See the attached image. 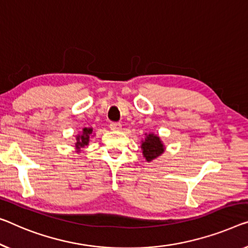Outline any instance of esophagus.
<instances>
[{
	"label": "esophagus",
	"mask_w": 248,
	"mask_h": 248,
	"mask_svg": "<svg viewBox=\"0 0 248 248\" xmlns=\"http://www.w3.org/2000/svg\"><path fill=\"white\" fill-rule=\"evenodd\" d=\"M110 129H111V130H114V131L120 130L121 124L120 123H111V124H110Z\"/></svg>",
	"instance_id": "obj_1"
}]
</instances>
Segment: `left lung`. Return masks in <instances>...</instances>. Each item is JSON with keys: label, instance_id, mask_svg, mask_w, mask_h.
I'll return each mask as SVG.
<instances>
[{"label": "left lung", "instance_id": "obj_1", "mask_svg": "<svg viewBox=\"0 0 248 248\" xmlns=\"http://www.w3.org/2000/svg\"><path fill=\"white\" fill-rule=\"evenodd\" d=\"M141 148L143 157H146L147 161H151L164 153V145L161 143L159 137L155 135H148L145 141H142Z\"/></svg>", "mask_w": 248, "mask_h": 248}]
</instances>
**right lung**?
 I'll list each match as a JSON object with an SVG mask.
<instances>
[{
    "mask_svg": "<svg viewBox=\"0 0 248 248\" xmlns=\"http://www.w3.org/2000/svg\"><path fill=\"white\" fill-rule=\"evenodd\" d=\"M92 134V129L91 128H83V132L82 136H78L77 137V143L76 147L79 149L81 147H84L86 145H88L89 141V135Z\"/></svg>",
    "mask_w": 248,
    "mask_h": 248,
    "instance_id": "add662e5",
    "label": "right lung"
}]
</instances>
